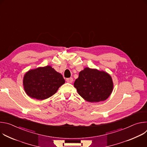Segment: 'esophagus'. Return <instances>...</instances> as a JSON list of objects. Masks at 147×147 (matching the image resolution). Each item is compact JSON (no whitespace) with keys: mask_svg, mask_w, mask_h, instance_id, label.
Returning <instances> with one entry per match:
<instances>
[{"mask_svg":"<svg viewBox=\"0 0 147 147\" xmlns=\"http://www.w3.org/2000/svg\"><path fill=\"white\" fill-rule=\"evenodd\" d=\"M66 81L69 83H72L73 81V78H69L66 79Z\"/></svg>","mask_w":147,"mask_h":147,"instance_id":"1","label":"esophagus"}]
</instances>
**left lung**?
Returning a JSON list of instances; mask_svg holds the SVG:
<instances>
[{
  "mask_svg": "<svg viewBox=\"0 0 147 147\" xmlns=\"http://www.w3.org/2000/svg\"><path fill=\"white\" fill-rule=\"evenodd\" d=\"M74 86L78 94L90 102L105 100L113 89V82L109 74L103 70L86 67L79 73Z\"/></svg>",
  "mask_w": 147,
  "mask_h": 147,
  "instance_id": "left-lung-1",
  "label": "left lung"
}]
</instances>
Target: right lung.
Returning <instances> with one entry per match:
<instances>
[{
    "label": "right lung",
    "instance_id": "right-lung-1",
    "mask_svg": "<svg viewBox=\"0 0 147 147\" xmlns=\"http://www.w3.org/2000/svg\"><path fill=\"white\" fill-rule=\"evenodd\" d=\"M23 83L27 95L44 100L54 95L65 80L60 73L51 66H47L28 70L24 76Z\"/></svg>",
    "mask_w": 147,
    "mask_h": 147
}]
</instances>
